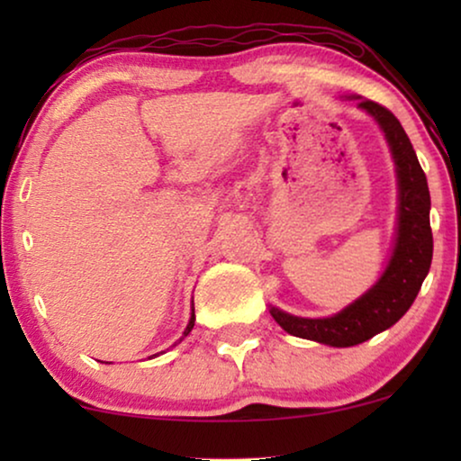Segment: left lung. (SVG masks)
Returning a JSON list of instances; mask_svg holds the SVG:
<instances>
[{
	"label": "left lung",
	"instance_id": "1",
	"mask_svg": "<svg viewBox=\"0 0 461 461\" xmlns=\"http://www.w3.org/2000/svg\"><path fill=\"white\" fill-rule=\"evenodd\" d=\"M358 106L380 123L396 163L399 232H396L394 254L382 279L336 317L302 319L279 308H270V314L287 333L338 348L367 342L375 333L393 327L413 304L432 262L430 191L409 136L386 106L363 98L358 100Z\"/></svg>",
	"mask_w": 461,
	"mask_h": 461
}]
</instances>
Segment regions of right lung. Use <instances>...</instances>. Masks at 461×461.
<instances>
[{"mask_svg": "<svg viewBox=\"0 0 461 461\" xmlns=\"http://www.w3.org/2000/svg\"><path fill=\"white\" fill-rule=\"evenodd\" d=\"M193 325H194V308H193V317H191V321H188V327H186L185 336H188V331H191V330H193Z\"/></svg>", "mask_w": 461, "mask_h": 461, "instance_id": "right-lung-1", "label": "right lung"}]
</instances>
